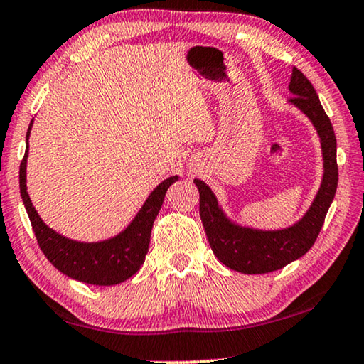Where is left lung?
I'll return each instance as SVG.
<instances>
[{
  "instance_id": "obj_1",
  "label": "left lung",
  "mask_w": 364,
  "mask_h": 364,
  "mask_svg": "<svg viewBox=\"0 0 364 364\" xmlns=\"http://www.w3.org/2000/svg\"><path fill=\"white\" fill-rule=\"evenodd\" d=\"M288 103L296 107L319 136L322 180L313 203L301 218L285 228L262 230L241 225L227 215L209 184L196 178L199 189V213L213 255L228 269L241 274H267L285 267L306 255L319 235L326 213L337 191V141L331 119L322 108L313 84L293 68Z\"/></svg>"
}]
</instances>
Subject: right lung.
I'll list each match as a JSON object with an SVG mask.
<instances>
[{
	"label": "right lung",
	"instance_id": "right-lung-1",
	"mask_svg": "<svg viewBox=\"0 0 364 364\" xmlns=\"http://www.w3.org/2000/svg\"><path fill=\"white\" fill-rule=\"evenodd\" d=\"M32 126L33 119L28 124L26 136V155L19 168V188L22 203L31 218L40 250L60 272L84 284L109 287L128 280L146 261L155 217L159 215L160 207L164 204L166 189L178 181L180 176L175 175L161 181L147 196L128 227L121 230L118 235L108 240L92 241V243L71 240L55 232L42 220L27 193L28 137H31Z\"/></svg>",
	"mask_w": 364,
	"mask_h": 364
}]
</instances>
